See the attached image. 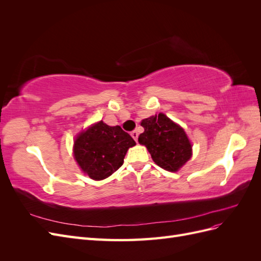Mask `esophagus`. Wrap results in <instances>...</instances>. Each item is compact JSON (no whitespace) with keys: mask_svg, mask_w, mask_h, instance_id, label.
I'll list each match as a JSON object with an SVG mask.
<instances>
[{"mask_svg":"<svg viewBox=\"0 0 261 261\" xmlns=\"http://www.w3.org/2000/svg\"><path fill=\"white\" fill-rule=\"evenodd\" d=\"M132 137L137 141L138 140V132L137 130H133L132 132Z\"/></svg>","mask_w":261,"mask_h":261,"instance_id":"obj_1","label":"esophagus"}]
</instances>
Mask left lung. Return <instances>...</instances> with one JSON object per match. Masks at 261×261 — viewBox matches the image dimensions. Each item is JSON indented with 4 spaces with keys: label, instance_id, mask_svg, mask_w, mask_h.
Segmentation results:
<instances>
[{
    "label": "left lung",
    "instance_id": "8db88e82",
    "mask_svg": "<svg viewBox=\"0 0 261 261\" xmlns=\"http://www.w3.org/2000/svg\"><path fill=\"white\" fill-rule=\"evenodd\" d=\"M145 132L138 137L145 145L152 160L160 168L176 172L191 159L192 145L184 129L160 113L141 122Z\"/></svg>",
    "mask_w": 261,
    "mask_h": 261
}]
</instances>
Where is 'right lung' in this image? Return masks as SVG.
<instances>
[{
	"mask_svg": "<svg viewBox=\"0 0 261 261\" xmlns=\"http://www.w3.org/2000/svg\"><path fill=\"white\" fill-rule=\"evenodd\" d=\"M135 145L121 126H109L100 121L76 138L74 156L86 174L100 180L122 167L128 148Z\"/></svg>",
	"mask_w": 261,
	"mask_h": 261,
	"instance_id": "add662e5",
	"label": "right lung"
}]
</instances>
